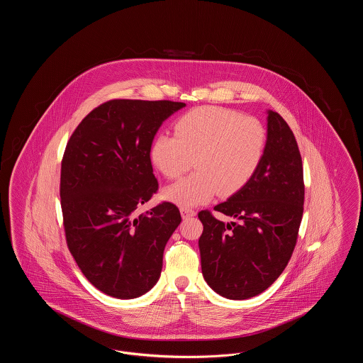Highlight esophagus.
Wrapping results in <instances>:
<instances>
[{"label":"esophagus","instance_id":"obj_1","mask_svg":"<svg viewBox=\"0 0 363 363\" xmlns=\"http://www.w3.org/2000/svg\"><path fill=\"white\" fill-rule=\"evenodd\" d=\"M181 215L184 219H189V218L196 216V211H193L190 208H181Z\"/></svg>","mask_w":363,"mask_h":363}]
</instances>
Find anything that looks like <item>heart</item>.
<instances>
[{
  "label": "heart",
  "instance_id": "obj_1",
  "mask_svg": "<svg viewBox=\"0 0 363 363\" xmlns=\"http://www.w3.org/2000/svg\"><path fill=\"white\" fill-rule=\"evenodd\" d=\"M175 136H157L151 160L164 177L196 173L167 186L166 200L182 208L207 204L216 193L228 197L257 172L267 148V130L256 118L222 107H199L174 125Z\"/></svg>",
  "mask_w": 363,
  "mask_h": 363
}]
</instances>
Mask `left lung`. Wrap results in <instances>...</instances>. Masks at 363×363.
<instances>
[{"label":"left lung","instance_id":"obj_1","mask_svg":"<svg viewBox=\"0 0 363 363\" xmlns=\"http://www.w3.org/2000/svg\"><path fill=\"white\" fill-rule=\"evenodd\" d=\"M303 169L293 130L267 110V148L257 172L240 191L208 211L199 240L208 286L227 299H247L265 291L291 259L303 213Z\"/></svg>","mask_w":363,"mask_h":363}]
</instances>
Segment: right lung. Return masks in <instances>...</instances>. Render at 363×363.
I'll return each mask as SVG.
<instances>
[{
	"instance_id": "1",
	"label": "right lung",
	"mask_w": 363,
	"mask_h": 363,
	"mask_svg": "<svg viewBox=\"0 0 363 363\" xmlns=\"http://www.w3.org/2000/svg\"><path fill=\"white\" fill-rule=\"evenodd\" d=\"M186 104L116 99L79 123L61 166V208L70 253L99 291L118 299L148 293L160 277L179 209L162 203L138 213L157 190L151 145Z\"/></svg>"
}]
</instances>
